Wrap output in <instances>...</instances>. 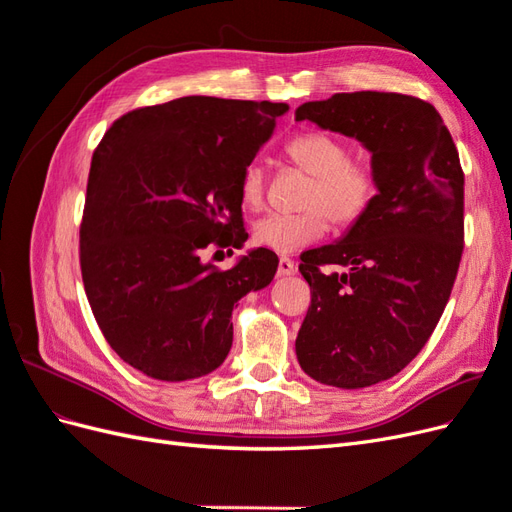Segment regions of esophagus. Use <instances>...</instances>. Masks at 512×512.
Returning a JSON list of instances; mask_svg holds the SVG:
<instances>
[{"label":"esophagus","mask_w":512,"mask_h":512,"mask_svg":"<svg viewBox=\"0 0 512 512\" xmlns=\"http://www.w3.org/2000/svg\"><path fill=\"white\" fill-rule=\"evenodd\" d=\"M294 273H297V265H294V262H292L290 258L282 256V258H280V265H277V275L286 277V275H294Z\"/></svg>","instance_id":"34e87169"}]
</instances>
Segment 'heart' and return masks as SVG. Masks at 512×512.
Returning <instances> with one entry per match:
<instances>
[{
  "label": "heart",
  "mask_w": 512,
  "mask_h": 512,
  "mask_svg": "<svg viewBox=\"0 0 512 512\" xmlns=\"http://www.w3.org/2000/svg\"><path fill=\"white\" fill-rule=\"evenodd\" d=\"M288 160L312 175L297 213H267L254 224V243L277 254H292L322 239L329 220L348 228L371 209L378 194L376 170L363 158H348V145L324 132H303L286 143ZM241 203L258 209L265 203L267 173L254 160L239 181Z\"/></svg>",
  "instance_id": "obj_1"
}]
</instances>
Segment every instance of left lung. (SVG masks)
<instances>
[{"label": "left lung", "instance_id": "left-lung-1", "mask_svg": "<svg viewBox=\"0 0 512 512\" xmlns=\"http://www.w3.org/2000/svg\"><path fill=\"white\" fill-rule=\"evenodd\" d=\"M294 117L356 138L378 177L363 218L301 256L312 305L294 344L309 378L365 389L421 352L451 297L463 252L459 153L436 108L404 94H335ZM327 264L349 271L324 274Z\"/></svg>", "mask_w": 512, "mask_h": 512}]
</instances>
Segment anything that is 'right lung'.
<instances>
[{
  "instance_id": "right-lung-1",
  "label": "right lung",
  "mask_w": 512,
  "mask_h": 512,
  "mask_svg": "<svg viewBox=\"0 0 512 512\" xmlns=\"http://www.w3.org/2000/svg\"><path fill=\"white\" fill-rule=\"evenodd\" d=\"M284 102L185 96L119 117L91 158L81 273L106 342L134 369L183 382L218 369L232 307L271 284L277 256L228 271L203 260L245 243L239 181ZM232 252V250H230Z\"/></svg>"
}]
</instances>
